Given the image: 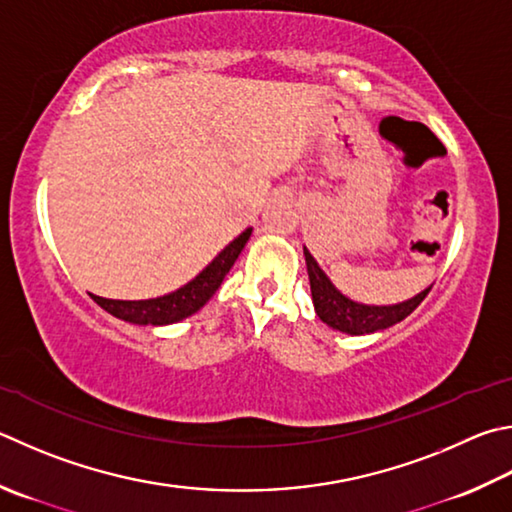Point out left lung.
<instances>
[{
    "instance_id": "left-lung-1",
    "label": "left lung",
    "mask_w": 512,
    "mask_h": 512,
    "mask_svg": "<svg viewBox=\"0 0 512 512\" xmlns=\"http://www.w3.org/2000/svg\"><path fill=\"white\" fill-rule=\"evenodd\" d=\"M304 259L306 271H309L315 313H318V318L324 324H329L331 329L349 333V336H365V333H376L394 327V324L405 320L407 315L425 300V295L430 293L432 288L430 284L425 291L416 293L410 300L398 304H362L338 291L336 284L329 280V275L322 271L320 264L315 262V257L309 253L306 246Z\"/></svg>"
}]
</instances>
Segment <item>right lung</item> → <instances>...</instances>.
Returning <instances> with one entry per match:
<instances>
[{
    "label": "right lung",
    "mask_w": 512,
    "mask_h": 512,
    "mask_svg": "<svg viewBox=\"0 0 512 512\" xmlns=\"http://www.w3.org/2000/svg\"><path fill=\"white\" fill-rule=\"evenodd\" d=\"M250 235H253V228H246L194 280L172 293L152 297V300H109V297L100 295H91V300L114 318L138 324V327H165V324L181 322L197 313L217 293L232 264L237 262L239 253L248 244Z\"/></svg>",
    "instance_id": "right-lung-1"
}]
</instances>
